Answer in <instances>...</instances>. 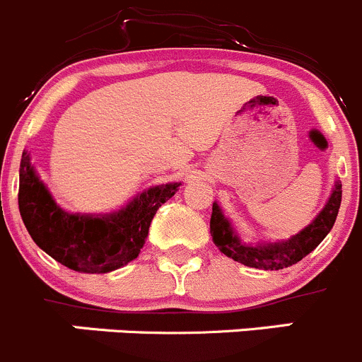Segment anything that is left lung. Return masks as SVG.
<instances>
[{"instance_id": "obj_1", "label": "left lung", "mask_w": 362, "mask_h": 362, "mask_svg": "<svg viewBox=\"0 0 362 362\" xmlns=\"http://www.w3.org/2000/svg\"><path fill=\"white\" fill-rule=\"evenodd\" d=\"M339 205L341 184L337 182L336 189L330 194L329 204L325 205V209L300 234L293 235L289 241L275 243V245L250 246L243 245L239 241L238 235L232 230L230 223L221 214V209L218 207V204H212L211 235L214 239V245L219 248V252H223L227 257L234 259V261L241 262V264L250 266V268L282 269L302 261L305 255H309L325 239V235L329 234L330 228L336 223Z\"/></svg>"}]
</instances>
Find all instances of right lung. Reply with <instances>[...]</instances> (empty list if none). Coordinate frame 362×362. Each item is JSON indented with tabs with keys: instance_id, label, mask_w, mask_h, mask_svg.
Instances as JSON below:
<instances>
[{
	"instance_id": "add662e5",
	"label": "right lung",
	"mask_w": 362,
	"mask_h": 362,
	"mask_svg": "<svg viewBox=\"0 0 362 362\" xmlns=\"http://www.w3.org/2000/svg\"><path fill=\"white\" fill-rule=\"evenodd\" d=\"M180 184L148 189L116 214L80 216L64 212L39 180L23 151L19 168V212L35 245L74 272L109 273L134 261L144 246L150 223Z\"/></svg>"
}]
</instances>
